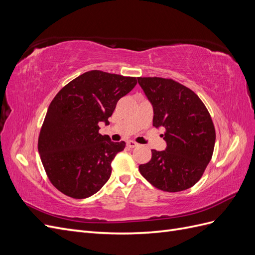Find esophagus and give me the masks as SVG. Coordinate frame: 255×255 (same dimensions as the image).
I'll return each mask as SVG.
<instances>
[{"label": "esophagus", "instance_id": "34e87169", "mask_svg": "<svg viewBox=\"0 0 255 255\" xmlns=\"http://www.w3.org/2000/svg\"><path fill=\"white\" fill-rule=\"evenodd\" d=\"M138 143L136 141H133V140H128V146H129V148H135V146H137Z\"/></svg>", "mask_w": 255, "mask_h": 255}]
</instances>
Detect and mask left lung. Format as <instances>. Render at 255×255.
Returning <instances> with one entry per match:
<instances>
[{
	"mask_svg": "<svg viewBox=\"0 0 255 255\" xmlns=\"http://www.w3.org/2000/svg\"><path fill=\"white\" fill-rule=\"evenodd\" d=\"M153 106V126L163 127L167 148L152 150L139 172L168 192L188 189L201 179L212 159L216 133L211 115L194 91L171 79L137 78Z\"/></svg>",
	"mask_w": 255,
	"mask_h": 255,
	"instance_id": "obj_1",
	"label": "left lung"
}]
</instances>
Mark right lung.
<instances>
[{"label":"right lung","instance_id":"1","mask_svg":"<svg viewBox=\"0 0 255 255\" xmlns=\"http://www.w3.org/2000/svg\"><path fill=\"white\" fill-rule=\"evenodd\" d=\"M136 78L91 70L68 83L54 97L38 138V151L50 182L64 195L85 199L109 181L112 161L126 148L99 133Z\"/></svg>","mask_w":255,"mask_h":255}]
</instances>
